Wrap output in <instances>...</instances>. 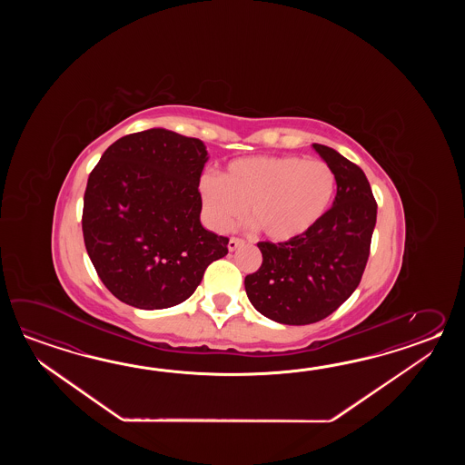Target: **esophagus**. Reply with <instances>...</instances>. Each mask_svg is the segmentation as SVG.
I'll return each instance as SVG.
<instances>
[{
	"label": "esophagus",
	"instance_id": "esophagus-1",
	"mask_svg": "<svg viewBox=\"0 0 465 465\" xmlns=\"http://www.w3.org/2000/svg\"><path fill=\"white\" fill-rule=\"evenodd\" d=\"M244 244V241H241V239H237V237H231L228 242V249L232 252V251H236L237 247H241Z\"/></svg>",
	"mask_w": 465,
	"mask_h": 465
}]
</instances>
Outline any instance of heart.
<instances>
[{"instance_id":"heart-1","label":"heart","mask_w":465,"mask_h":465,"mask_svg":"<svg viewBox=\"0 0 465 465\" xmlns=\"http://www.w3.org/2000/svg\"><path fill=\"white\" fill-rule=\"evenodd\" d=\"M336 174L319 159L251 156L231 161L221 176L199 179L203 214L219 232L249 214L262 236L287 242L304 236L326 214Z\"/></svg>"}]
</instances>
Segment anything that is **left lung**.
I'll return each instance as SVG.
<instances>
[{"label": "left lung", "instance_id": "1", "mask_svg": "<svg viewBox=\"0 0 465 465\" xmlns=\"http://www.w3.org/2000/svg\"><path fill=\"white\" fill-rule=\"evenodd\" d=\"M336 174L332 208L304 236L259 242L262 264L244 279L251 304L279 324L306 326L332 314L361 282L377 204L364 171L336 149L312 144Z\"/></svg>", "mask_w": 465, "mask_h": 465}]
</instances>
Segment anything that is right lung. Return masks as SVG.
<instances>
[{"label":"right lung","instance_id":"obj_1","mask_svg":"<svg viewBox=\"0 0 465 465\" xmlns=\"http://www.w3.org/2000/svg\"><path fill=\"white\" fill-rule=\"evenodd\" d=\"M201 139L151 128L113 143L89 174L83 236L103 284L128 306L184 302L228 237L201 224Z\"/></svg>","mask_w":465,"mask_h":465}]
</instances>
